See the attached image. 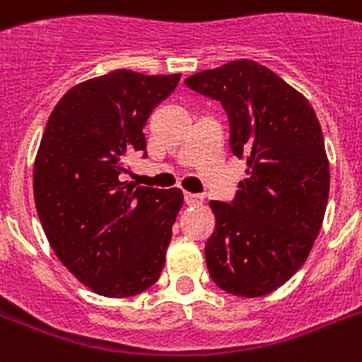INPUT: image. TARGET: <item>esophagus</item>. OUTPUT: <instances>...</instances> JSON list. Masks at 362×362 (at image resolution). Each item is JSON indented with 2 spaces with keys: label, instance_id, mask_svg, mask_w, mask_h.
<instances>
[{
  "label": "esophagus",
  "instance_id": "obj_1",
  "mask_svg": "<svg viewBox=\"0 0 362 362\" xmlns=\"http://www.w3.org/2000/svg\"><path fill=\"white\" fill-rule=\"evenodd\" d=\"M184 201L189 206H197V204L203 203V195H199V193H184Z\"/></svg>",
  "mask_w": 362,
  "mask_h": 362
}]
</instances>
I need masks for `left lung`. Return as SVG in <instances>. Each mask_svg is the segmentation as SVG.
I'll list each match as a JSON object with an SVG mask.
<instances>
[{"label": "left lung", "mask_w": 362, "mask_h": 362, "mask_svg": "<svg viewBox=\"0 0 362 362\" xmlns=\"http://www.w3.org/2000/svg\"><path fill=\"white\" fill-rule=\"evenodd\" d=\"M184 84L220 101L229 148L247 165L231 203H210V276L237 297L269 295L303 267L323 223L329 161L317 116L297 90L252 59L187 76Z\"/></svg>", "instance_id": "left-lung-1"}]
</instances>
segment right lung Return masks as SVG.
<instances>
[{
  "instance_id": "right-lung-1",
  "label": "right lung",
  "mask_w": 362,
  "mask_h": 362,
  "mask_svg": "<svg viewBox=\"0 0 362 362\" xmlns=\"http://www.w3.org/2000/svg\"><path fill=\"white\" fill-rule=\"evenodd\" d=\"M180 75L129 69L71 88L48 118L33 167V197L58 259L103 297H133L158 281L180 189L124 182L125 158H146L144 124Z\"/></svg>"
}]
</instances>
